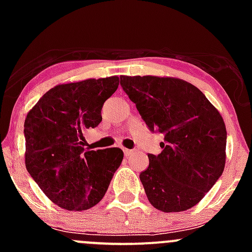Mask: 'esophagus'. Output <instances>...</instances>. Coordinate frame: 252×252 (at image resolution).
Masks as SVG:
<instances>
[{
  "mask_svg": "<svg viewBox=\"0 0 252 252\" xmlns=\"http://www.w3.org/2000/svg\"><path fill=\"white\" fill-rule=\"evenodd\" d=\"M123 152H124V156L126 157H129L131 154H133V150H129V149H123Z\"/></svg>",
  "mask_w": 252,
  "mask_h": 252,
  "instance_id": "34e87169",
  "label": "esophagus"
}]
</instances>
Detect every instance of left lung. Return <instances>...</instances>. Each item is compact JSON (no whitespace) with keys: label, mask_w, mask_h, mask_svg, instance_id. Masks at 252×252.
<instances>
[{"label":"left lung","mask_w":252,"mask_h":252,"mask_svg":"<svg viewBox=\"0 0 252 252\" xmlns=\"http://www.w3.org/2000/svg\"><path fill=\"white\" fill-rule=\"evenodd\" d=\"M152 133H161L162 152L149 154L140 173L145 192L157 210L180 212L195 206L223 173L227 130L220 112L196 86L182 79L121 77Z\"/></svg>","instance_id":"obj_1"}]
</instances>
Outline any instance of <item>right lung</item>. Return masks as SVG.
I'll return each instance as SVG.
<instances>
[{
  "label": "right lung",
  "mask_w": 252,
  "mask_h": 252,
  "mask_svg": "<svg viewBox=\"0 0 252 252\" xmlns=\"http://www.w3.org/2000/svg\"><path fill=\"white\" fill-rule=\"evenodd\" d=\"M118 85V77L57 85L25 118V167L48 199L64 210L97 205L121 166L119 147H83L84 131L101 123L103 103Z\"/></svg>",
  "instance_id": "1"
}]
</instances>
